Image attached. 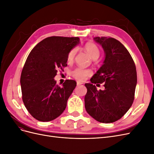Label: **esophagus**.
<instances>
[{
	"mask_svg": "<svg viewBox=\"0 0 154 154\" xmlns=\"http://www.w3.org/2000/svg\"><path fill=\"white\" fill-rule=\"evenodd\" d=\"M83 84V83H81V82H77V86H79V85H81Z\"/></svg>",
	"mask_w": 154,
	"mask_h": 154,
	"instance_id": "34e87169",
	"label": "esophagus"
}]
</instances>
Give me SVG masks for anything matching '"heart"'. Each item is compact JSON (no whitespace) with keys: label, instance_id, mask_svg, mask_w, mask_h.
I'll use <instances>...</instances> for the list:
<instances>
[{"label":"heart","instance_id":"heart-1","mask_svg":"<svg viewBox=\"0 0 154 154\" xmlns=\"http://www.w3.org/2000/svg\"><path fill=\"white\" fill-rule=\"evenodd\" d=\"M84 49L86 52L87 53V54L89 55L90 57L92 58V59L94 60L97 59L100 57V49L98 47H97V46L94 43L87 42L84 46ZM76 52V50L74 48L70 51V52L67 55L68 62L72 61L74 58V56H75ZM91 73H92V71L91 70L83 69L80 67L74 69L71 72L72 76L79 81H84L88 76H89L90 74H91Z\"/></svg>","mask_w":154,"mask_h":154}]
</instances>
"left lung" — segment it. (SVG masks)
<instances>
[{
    "instance_id": "obj_1",
    "label": "left lung",
    "mask_w": 154,
    "mask_h": 154,
    "mask_svg": "<svg viewBox=\"0 0 154 154\" xmlns=\"http://www.w3.org/2000/svg\"><path fill=\"white\" fill-rule=\"evenodd\" d=\"M103 48V64L85 83L87 92L85 106L87 113L100 123L118 121L132 106L137 85V72L134 60L125 46L113 38L94 37ZM105 83L103 91H97L94 84Z\"/></svg>"
}]
</instances>
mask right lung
Wrapping results in <instances>:
<instances>
[{"label": "right lung", "instance_id": "obj_1", "mask_svg": "<svg viewBox=\"0 0 154 154\" xmlns=\"http://www.w3.org/2000/svg\"><path fill=\"white\" fill-rule=\"evenodd\" d=\"M80 43L78 37L51 36L31 50L23 67L20 85L22 100L30 114L40 122L61 115L76 82L67 80L60 87L54 78L67 66L70 51Z\"/></svg>", "mask_w": 154, "mask_h": 154}]
</instances>
